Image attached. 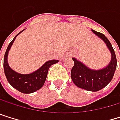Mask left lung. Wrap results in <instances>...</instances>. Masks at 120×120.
<instances>
[{
    "instance_id": "obj_1",
    "label": "left lung",
    "mask_w": 120,
    "mask_h": 120,
    "mask_svg": "<svg viewBox=\"0 0 120 120\" xmlns=\"http://www.w3.org/2000/svg\"><path fill=\"white\" fill-rule=\"evenodd\" d=\"M91 31L106 44L111 53V60L106 67L94 70L86 66L75 57H73L74 65L71 70V75L73 82L76 86L86 91L95 92L104 88L112 81L117 68V58L108 39L100 32L93 29H91Z\"/></svg>"
}]
</instances>
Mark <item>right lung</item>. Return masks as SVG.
I'll return each instance as SVG.
<instances>
[{"label": "right lung", "mask_w": 120, "mask_h": 120, "mask_svg": "<svg viewBox=\"0 0 120 120\" xmlns=\"http://www.w3.org/2000/svg\"><path fill=\"white\" fill-rule=\"evenodd\" d=\"M24 30L25 29L22 30L17 35H16L15 37L13 38V39L8 45L5 55H4L3 68H4V72H5L6 77L8 83L13 88L23 94H31L37 91L43 86L46 81L49 67L53 64L58 63L59 60H48L46 63H45L39 69H37V71L28 74H22L13 71L8 65V52L13 42H14L16 37Z\"/></svg>", "instance_id": "right-lung-1"}]
</instances>
